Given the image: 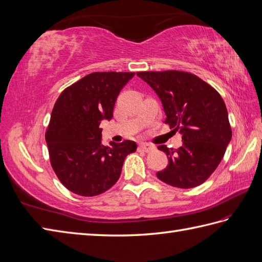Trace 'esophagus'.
Wrapping results in <instances>:
<instances>
[{"label":"esophagus","mask_w":262,"mask_h":262,"mask_svg":"<svg viewBox=\"0 0 262 262\" xmlns=\"http://www.w3.org/2000/svg\"><path fill=\"white\" fill-rule=\"evenodd\" d=\"M155 149V146H152L151 144L148 143H140L138 145V150L139 151H143V152H150Z\"/></svg>","instance_id":"obj_1"}]
</instances>
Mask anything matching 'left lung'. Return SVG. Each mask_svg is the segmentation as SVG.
<instances>
[{
    "instance_id": "8db88e82",
    "label": "left lung",
    "mask_w": 262,
    "mask_h": 262,
    "mask_svg": "<svg viewBox=\"0 0 262 262\" xmlns=\"http://www.w3.org/2000/svg\"><path fill=\"white\" fill-rule=\"evenodd\" d=\"M137 75L160 98L167 116L165 123L182 135L180 148L158 146L169 160L167 168L157 172L158 179L181 189L200 186L221 162L232 136L221 95L189 72L168 70Z\"/></svg>"
}]
</instances>
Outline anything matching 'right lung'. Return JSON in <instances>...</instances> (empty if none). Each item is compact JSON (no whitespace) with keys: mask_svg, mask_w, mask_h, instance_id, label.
<instances>
[{"mask_svg":"<svg viewBox=\"0 0 262 262\" xmlns=\"http://www.w3.org/2000/svg\"><path fill=\"white\" fill-rule=\"evenodd\" d=\"M135 72H93L63 90L46 133L51 165L71 192L94 196L105 192L121 174L136 142L101 143L99 125L111 120L120 91Z\"/></svg>","mask_w":262,"mask_h":262,"instance_id":"1","label":"right lung"}]
</instances>
